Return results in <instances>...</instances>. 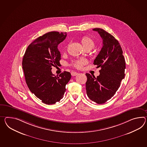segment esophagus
I'll use <instances>...</instances> for the list:
<instances>
[{
    "label": "esophagus",
    "mask_w": 147,
    "mask_h": 147,
    "mask_svg": "<svg viewBox=\"0 0 147 147\" xmlns=\"http://www.w3.org/2000/svg\"><path fill=\"white\" fill-rule=\"evenodd\" d=\"M78 74V73H76V72H72V73H71V75H72V76H76V75H77Z\"/></svg>",
    "instance_id": "34e87169"
}]
</instances>
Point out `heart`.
Masks as SVG:
<instances>
[{"mask_svg":"<svg viewBox=\"0 0 147 147\" xmlns=\"http://www.w3.org/2000/svg\"><path fill=\"white\" fill-rule=\"evenodd\" d=\"M81 42L82 43L83 47L86 49H91L95 46V42L92 38L89 36H84L81 40ZM86 59L81 58L78 59L73 61L72 62V66L77 69H81L83 66L86 64Z\"/></svg>","mask_w":147,"mask_h":147,"instance_id":"heart-1","label":"heart"}]
</instances>
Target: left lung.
<instances>
[{"mask_svg": "<svg viewBox=\"0 0 147 147\" xmlns=\"http://www.w3.org/2000/svg\"><path fill=\"white\" fill-rule=\"evenodd\" d=\"M102 39V47L93 64L100 67V75L86 73V94L90 100L98 104L105 103L113 97L125 76V61L118 41L110 33L95 28Z\"/></svg>", "mask_w": 147, "mask_h": 147, "instance_id": "obj_1", "label": "left lung"}]
</instances>
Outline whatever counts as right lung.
Segmentation results:
<instances>
[{"label": "right lung", "instance_id": "add662e5", "mask_svg": "<svg viewBox=\"0 0 147 147\" xmlns=\"http://www.w3.org/2000/svg\"><path fill=\"white\" fill-rule=\"evenodd\" d=\"M66 33L50 32L40 36L29 45L22 61L25 81L29 89L44 104L53 105L64 97L66 85L71 78L69 72L59 76L51 72L53 66L60 64L58 46Z\"/></svg>", "mask_w": 147, "mask_h": 147}]
</instances>
